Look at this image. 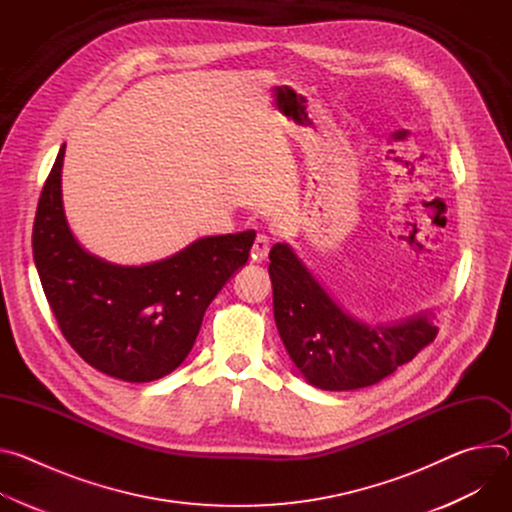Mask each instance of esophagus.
Wrapping results in <instances>:
<instances>
[{
	"mask_svg": "<svg viewBox=\"0 0 512 512\" xmlns=\"http://www.w3.org/2000/svg\"><path fill=\"white\" fill-rule=\"evenodd\" d=\"M269 249H271V239H269L267 235L259 233V235L255 237V243H253V249H251V257H253L257 263H261V261H265V259H267V255H269Z\"/></svg>",
	"mask_w": 512,
	"mask_h": 512,
	"instance_id": "obj_1",
	"label": "esophagus"
}]
</instances>
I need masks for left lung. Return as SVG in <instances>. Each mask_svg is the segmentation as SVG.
<instances>
[{
    "label": "left lung",
    "mask_w": 512,
    "mask_h": 512,
    "mask_svg": "<svg viewBox=\"0 0 512 512\" xmlns=\"http://www.w3.org/2000/svg\"><path fill=\"white\" fill-rule=\"evenodd\" d=\"M269 259L279 336L304 379L318 389L352 391L375 385L437 336L433 314L391 326L354 320L285 243L273 245Z\"/></svg>",
    "instance_id": "obj_1"
}]
</instances>
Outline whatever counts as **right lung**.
I'll return each instance as SVG.
<instances>
[{
    "mask_svg": "<svg viewBox=\"0 0 512 512\" xmlns=\"http://www.w3.org/2000/svg\"><path fill=\"white\" fill-rule=\"evenodd\" d=\"M44 182L32 231L34 263L62 336L97 371L150 383L184 362L218 291L243 267L255 231L204 237L158 263L125 267L87 253L70 233L60 174Z\"/></svg>",
    "mask_w": 512,
    "mask_h": 512,
    "instance_id": "obj_1",
    "label": "right lung"
}]
</instances>
